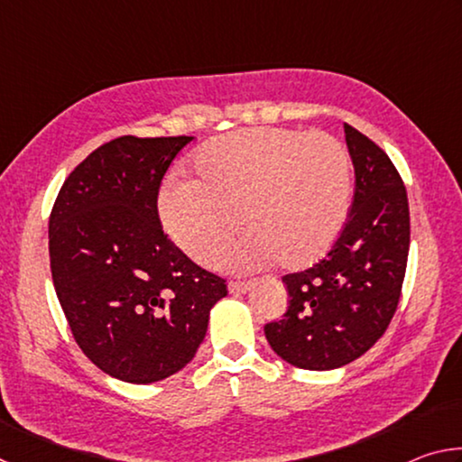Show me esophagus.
Listing matches in <instances>:
<instances>
[{
	"label": "esophagus",
	"instance_id": "esophagus-1",
	"mask_svg": "<svg viewBox=\"0 0 462 462\" xmlns=\"http://www.w3.org/2000/svg\"><path fill=\"white\" fill-rule=\"evenodd\" d=\"M250 287H253L250 281H230L228 283L230 293H246V291H250Z\"/></svg>",
	"mask_w": 462,
	"mask_h": 462
}]
</instances>
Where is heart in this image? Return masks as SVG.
Here are the masks:
<instances>
[{
    "instance_id": "1",
    "label": "heart",
    "mask_w": 462,
    "mask_h": 462,
    "mask_svg": "<svg viewBox=\"0 0 462 462\" xmlns=\"http://www.w3.org/2000/svg\"><path fill=\"white\" fill-rule=\"evenodd\" d=\"M193 171L195 181L171 177L162 185L159 209L169 236L198 263L214 261L242 224L248 234L226 263L303 269L330 250L348 220L350 156L326 132H232L203 146Z\"/></svg>"
}]
</instances>
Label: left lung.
Instances as JSON below:
<instances>
[{
    "instance_id": "1",
    "label": "left lung",
    "mask_w": 462,
    "mask_h": 462,
    "mask_svg": "<svg viewBox=\"0 0 462 462\" xmlns=\"http://www.w3.org/2000/svg\"><path fill=\"white\" fill-rule=\"evenodd\" d=\"M355 165V199L322 261L283 283L289 308L264 326L271 348L300 369L330 371L365 355L400 303L410 250V206L402 175L383 148L344 124Z\"/></svg>"
}]
</instances>
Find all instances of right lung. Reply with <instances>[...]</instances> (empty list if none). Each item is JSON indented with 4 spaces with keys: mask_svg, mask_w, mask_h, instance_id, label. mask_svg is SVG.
<instances>
[{
    "mask_svg": "<svg viewBox=\"0 0 462 462\" xmlns=\"http://www.w3.org/2000/svg\"><path fill=\"white\" fill-rule=\"evenodd\" d=\"M193 136H120L73 169L54 199V291L83 355L146 385L198 353L226 279L195 264L162 230L159 189Z\"/></svg>",
    "mask_w": 462,
    "mask_h": 462,
    "instance_id": "add662e5",
    "label": "right lung"
}]
</instances>
